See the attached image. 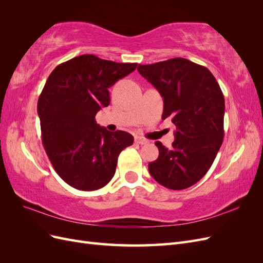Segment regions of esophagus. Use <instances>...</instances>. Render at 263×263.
I'll use <instances>...</instances> for the list:
<instances>
[{
  "mask_svg": "<svg viewBox=\"0 0 263 263\" xmlns=\"http://www.w3.org/2000/svg\"><path fill=\"white\" fill-rule=\"evenodd\" d=\"M135 142H136V144H139V145H145V144H147L148 141L146 139H144V138L136 136V137H135Z\"/></svg>",
  "mask_w": 263,
  "mask_h": 263,
  "instance_id": "1",
  "label": "esophagus"
}]
</instances>
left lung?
I'll return each mask as SVG.
<instances>
[{"label":"left lung","instance_id":"obj_1","mask_svg":"<svg viewBox=\"0 0 263 263\" xmlns=\"http://www.w3.org/2000/svg\"><path fill=\"white\" fill-rule=\"evenodd\" d=\"M138 72L163 98L162 119L176 125L171 148L155 145L149 172L166 189H187L211 168L224 138V95L211 71L184 58L139 65Z\"/></svg>","mask_w":263,"mask_h":263}]
</instances>
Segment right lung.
I'll list each match as a JSON object with an SVG mask.
<instances>
[{
  "label": "right lung",
  "instance_id": "right-lung-1",
  "mask_svg": "<svg viewBox=\"0 0 263 263\" xmlns=\"http://www.w3.org/2000/svg\"><path fill=\"white\" fill-rule=\"evenodd\" d=\"M136 67L82 54L55 67L47 79L37 103L42 140L55 172L70 186H105L114 177L119 154L133 145L130 134L108 132L95 115L109 105L108 87Z\"/></svg>",
  "mask_w": 263,
  "mask_h": 263
}]
</instances>
